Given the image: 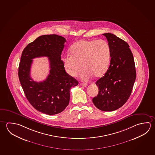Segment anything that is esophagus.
I'll list each match as a JSON object with an SVG mask.
<instances>
[{"mask_svg": "<svg viewBox=\"0 0 155 155\" xmlns=\"http://www.w3.org/2000/svg\"><path fill=\"white\" fill-rule=\"evenodd\" d=\"M80 85H81V86H83V87H87V83H80Z\"/></svg>", "mask_w": 155, "mask_h": 155, "instance_id": "1", "label": "esophagus"}]
</instances>
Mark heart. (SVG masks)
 <instances>
[{
  "instance_id": "b5f03b06",
  "label": "heart",
  "mask_w": 155,
  "mask_h": 155,
  "mask_svg": "<svg viewBox=\"0 0 155 155\" xmlns=\"http://www.w3.org/2000/svg\"><path fill=\"white\" fill-rule=\"evenodd\" d=\"M71 56L64 58L66 72L72 77L76 76L84 68L81 77L87 81L94 76L100 77L108 68L110 59V48L104 40H81L74 44L70 48Z\"/></svg>"
}]
</instances>
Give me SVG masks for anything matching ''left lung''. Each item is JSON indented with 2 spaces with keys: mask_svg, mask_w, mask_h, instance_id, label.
<instances>
[{
  "mask_svg": "<svg viewBox=\"0 0 155 155\" xmlns=\"http://www.w3.org/2000/svg\"><path fill=\"white\" fill-rule=\"evenodd\" d=\"M110 48V63L106 74L96 82L98 95L92 98L96 108L114 111L128 100L136 80L133 54L127 43L111 33H105Z\"/></svg>",
  "mask_w": 155,
  "mask_h": 155,
  "instance_id": "obj_1",
  "label": "left lung"
}]
</instances>
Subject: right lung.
I'll list each match as a JSON object with an SVG mask.
<instances>
[{
	"mask_svg": "<svg viewBox=\"0 0 155 155\" xmlns=\"http://www.w3.org/2000/svg\"><path fill=\"white\" fill-rule=\"evenodd\" d=\"M65 38L52 34L40 36L28 44L22 52L18 68L19 81L29 103L38 111L54 115L63 111L70 101V90L78 81L66 72L61 58ZM49 57L50 74L44 81L37 82L30 77L32 59Z\"/></svg>",
	"mask_w": 155,
	"mask_h": 155,
	"instance_id": "add662e5",
	"label": "right lung"
}]
</instances>
